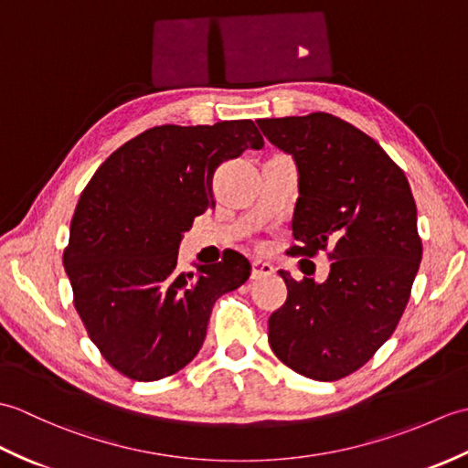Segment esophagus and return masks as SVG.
I'll use <instances>...</instances> for the list:
<instances>
[{"label":"esophagus","instance_id":"34e87169","mask_svg":"<svg viewBox=\"0 0 468 468\" xmlns=\"http://www.w3.org/2000/svg\"><path fill=\"white\" fill-rule=\"evenodd\" d=\"M253 270L251 275L253 277H261V275H271L273 273V265L270 261H263V260H253Z\"/></svg>","mask_w":468,"mask_h":468}]
</instances>
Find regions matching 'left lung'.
<instances>
[{
  "label": "left lung",
  "mask_w": 468,
  "mask_h": 468,
  "mask_svg": "<svg viewBox=\"0 0 468 468\" xmlns=\"http://www.w3.org/2000/svg\"><path fill=\"white\" fill-rule=\"evenodd\" d=\"M257 124L300 175L290 253L332 261L324 283L280 271L287 300L270 317V346L297 374L340 380L394 334L410 300L422 241L409 178L374 138L327 112Z\"/></svg>",
  "instance_id": "1"
}]
</instances>
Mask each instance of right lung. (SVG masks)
<instances>
[{
    "label": "right lung",
    "instance_id": "right-lung-1",
    "mask_svg": "<svg viewBox=\"0 0 468 468\" xmlns=\"http://www.w3.org/2000/svg\"><path fill=\"white\" fill-rule=\"evenodd\" d=\"M263 146L251 121L163 124L98 166L69 223L64 267L74 307L114 370L138 382L173 376L198 354L215 302L250 280L247 257L178 271V243L215 207L217 166Z\"/></svg>",
    "mask_w": 468,
    "mask_h": 468
}]
</instances>
